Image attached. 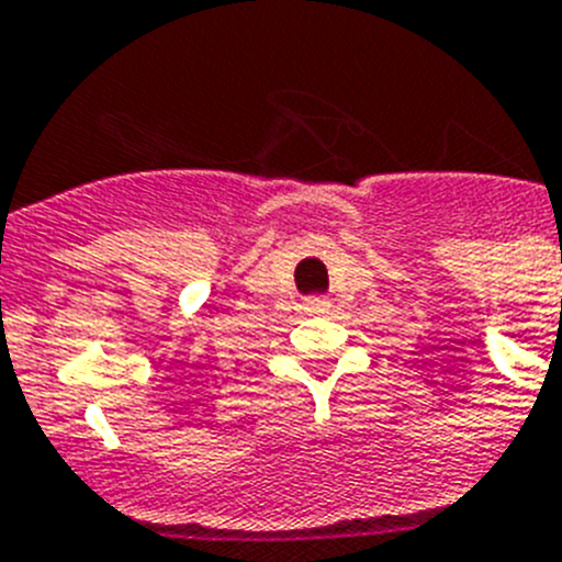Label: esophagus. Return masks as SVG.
Instances as JSON below:
<instances>
[{
    "instance_id": "34e87169",
    "label": "esophagus",
    "mask_w": 562,
    "mask_h": 562,
    "mask_svg": "<svg viewBox=\"0 0 562 562\" xmlns=\"http://www.w3.org/2000/svg\"><path fill=\"white\" fill-rule=\"evenodd\" d=\"M304 310L310 312V315H324V312H329V301H326V297H306Z\"/></svg>"
}]
</instances>
